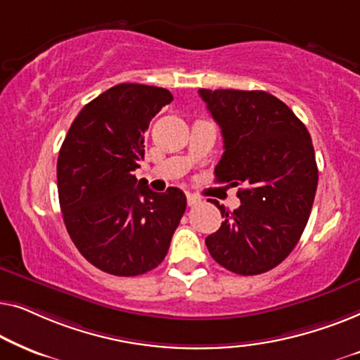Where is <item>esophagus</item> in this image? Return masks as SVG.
I'll use <instances>...</instances> for the list:
<instances>
[{
  "label": "esophagus",
  "mask_w": 360,
  "mask_h": 360,
  "mask_svg": "<svg viewBox=\"0 0 360 360\" xmlns=\"http://www.w3.org/2000/svg\"><path fill=\"white\" fill-rule=\"evenodd\" d=\"M186 203H188V206H195L201 203V198L195 193H186Z\"/></svg>",
  "instance_id": "34e87169"
}]
</instances>
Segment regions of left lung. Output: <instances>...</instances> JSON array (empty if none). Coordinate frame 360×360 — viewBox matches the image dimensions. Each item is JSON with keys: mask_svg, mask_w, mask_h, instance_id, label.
I'll return each mask as SVG.
<instances>
[{"mask_svg": "<svg viewBox=\"0 0 360 360\" xmlns=\"http://www.w3.org/2000/svg\"><path fill=\"white\" fill-rule=\"evenodd\" d=\"M201 100L221 127L224 154L216 181L243 186L233 213L205 239L211 257L238 275L269 272L302 238L318 186L311 136L295 112L267 91L206 90Z\"/></svg>", "mask_w": 360, "mask_h": 360, "instance_id": "1", "label": "left lung"}]
</instances>
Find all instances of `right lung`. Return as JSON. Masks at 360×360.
Masks as SVG:
<instances>
[{
    "instance_id": "1",
    "label": "right lung",
    "mask_w": 360,
    "mask_h": 360,
    "mask_svg": "<svg viewBox=\"0 0 360 360\" xmlns=\"http://www.w3.org/2000/svg\"><path fill=\"white\" fill-rule=\"evenodd\" d=\"M172 100L165 88L112 86L83 106L58 152L63 223L83 257L106 274L136 277L155 269L185 213L180 188L155 193L134 175L144 132Z\"/></svg>"
}]
</instances>
